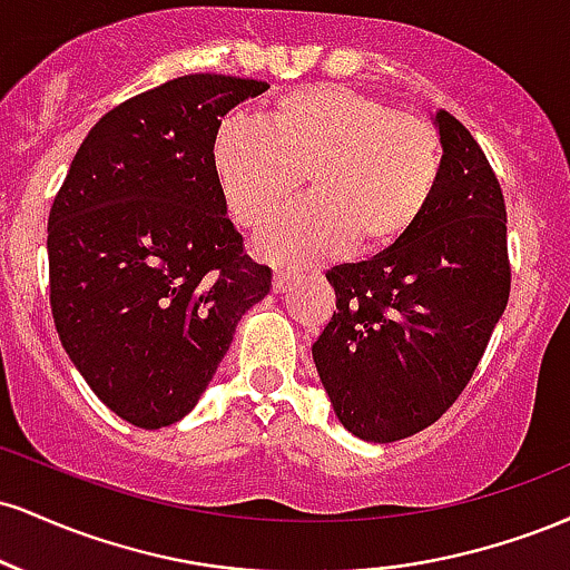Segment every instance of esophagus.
Here are the masks:
<instances>
[{
  "mask_svg": "<svg viewBox=\"0 0 570 570\" xmlns=\"http://www.w3.org/2000/svg\"><path fill=\"white\" fill-rule=\"evenodd\" d=\"M294 281H297V276H294V273H289V271H276V276H273V292H276V294L286 292V289H289V286L294 284Z\"/></svg>",
  "mask_w": 570,
  "mask_h": 570,
  "instance_id": "34e87169",
  "label": "esophagus"
}]
</instances>
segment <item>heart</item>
I'll use <instances>...</instances> for the list:
<instances>
[{"instance_id": "1", "label": "heart", "mask_w": 570, "mask_h": 570, "mask_svg": "<svg viewBox=\"0 0 570 570\" xmlns=\"http://www.w3.org/2000/svg\"><path fill=\"white\" fill-rule=\"evenodd\" d=\"M212 168L227 212L246 230L276 217L303 174L311 198L257 246L278 263L311 265L351 244L358 254L402 244L434 200L442 149L426 120L356 90L307 85L278 96L263 126L222 122Z\"/></svg>"}]
</instances>
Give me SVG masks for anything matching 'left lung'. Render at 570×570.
<instances>
[{"label": "left lung", "instance_id": "obj_1", "mask_svg": "<svg viewBox=\"0 0 570 570\" xmlns=\"http://www.w3.org/2000/svg\"><path fill=\"white\" fill-rule=\"evenodd\" d=\"M442 174L402 244L335 265L337 311L313 362L337 421L396 442L434 421L472 381L509 299L507 206L493 168L453 115H431Z\"/></svg>", "mask_w": 570, "mask_h": 570}]
</instances>
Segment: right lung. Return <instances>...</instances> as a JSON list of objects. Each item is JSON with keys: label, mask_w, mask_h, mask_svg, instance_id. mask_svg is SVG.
Listing matches in <instances>:
<instances>
[{"label": "right lung", "mask_w": 570, "mask_h": 570, "mask_svg": "<svg viewBox=\"0 0 570 570\" xmlns=\"http://www.w3.org/2000/svg\"><path fill=\"white\" fill-rule=\"evenodd\" d=\"M271 88L187 75L90 128L48 219L50 307L71 364L139 429L181 421L271 292L212 168L222 117Z\"/></svg>", "instance_id": "right-lung-1"}]
</instances>
